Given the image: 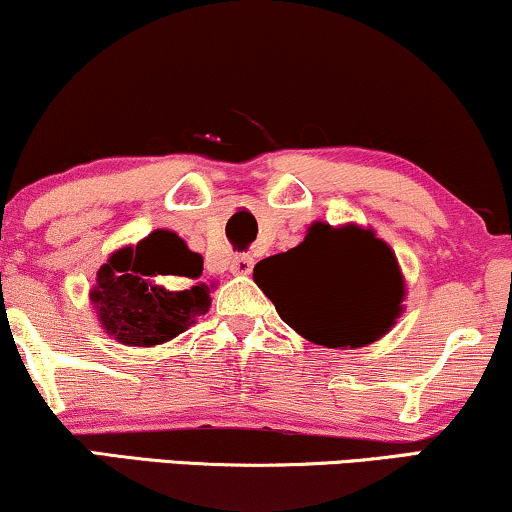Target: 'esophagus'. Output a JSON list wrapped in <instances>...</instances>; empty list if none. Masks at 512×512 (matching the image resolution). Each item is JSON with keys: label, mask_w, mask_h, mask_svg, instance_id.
<instances>
[{"label": "esophagus", "mask_w": 512, "mask_h": 512, "mask_svg": "<svg viewBox=\"0 0 512 512\" xmlns=\"http://www.w3.org/2000/svg\"><path fill=\"white\" fill-rule=\"evenodd\" d=\"M252 264H255V260L243 252V255H236L234 260H231V271H234V274H250Z\"/></svg>", "instance_id": "1"}]
</instances>
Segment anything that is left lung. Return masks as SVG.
Instances as JSON below:
<instances>
[{
	"mask_svg": "<svg viewBox=\"0 0 512 512\" xmlns=\"http://www.w3.org/2000/svg\"><path fill=\"white\" fill-rule=\"evenodd\" d=\"M255 283L290 328L333 349L383 338L404 300L390 245L359 226L312 224L297 248L257 262Z\"/></svg>",
	"mask_w": 512,
	"mask_h": 512,
	"instance_id": "1",
	"label": "left lung"
}]
</instances>
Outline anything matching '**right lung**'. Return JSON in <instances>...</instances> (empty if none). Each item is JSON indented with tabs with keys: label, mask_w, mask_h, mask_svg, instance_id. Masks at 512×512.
<instances>
[{
	"label": "right lung",
	"mask_w": 512,
	"mask_h": 512,
	"mask_svg": "<svg viewBox=\"0 0 512 512\" xmlns=\"http://www.w3.org/2000/svg\"><path fill=\"white\" fill-rule=\"evenodd\" d=\"M203 257L172 231H153L137 248H122L96 274L92 302L108 335L129 347H151L191 328L210 309V288L198 283ZM153 275H174L177 289Z\"/></svg>",
	"instance_id": "obj_1"
}]
</instances>
